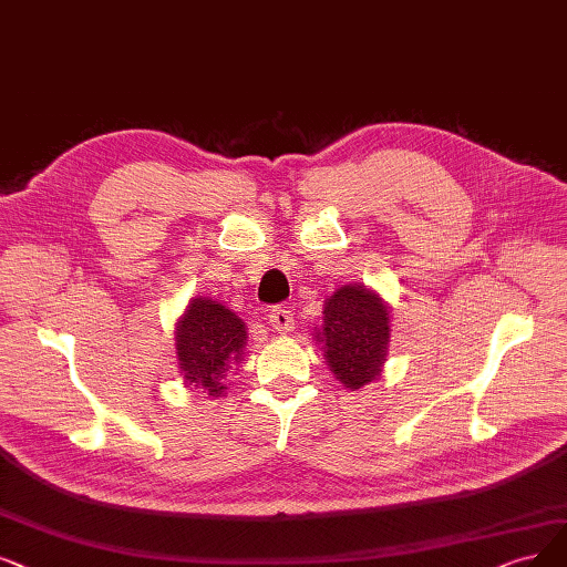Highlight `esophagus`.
Segmentation results:
<instances>
[{
    "label": "esophagus",
    "mask_w": 567,
    "mask_h": 567,
    "mask_svg": "<svg viewBox=\"0 0 567 567\" xmlns=\"http://www.w3.org/2000/svg\"><path fill=\"white\" fill-rule=\"evenodd\" d=\"M267 316H269V326L277 332H290L292 326H296V316H292V311L288 307H281V305L271 307Z\"/></svg>",
    "instance_id": "obj_1"
}]
</instances>
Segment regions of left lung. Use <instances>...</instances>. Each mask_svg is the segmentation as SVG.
Returning a JSON list of instances; mask_svg holds the SVG:
<instances>
[{"label": "left lung", "instance_id": "1", "mask_svg": "<svg viewBox=\"0 0 567 567\" xmlns=\"http://www.w3.org/2000/svg\"><path fill=\"white\" fill-rule=\"evenodd\" d=\"M389 309L365 286H344L326 302L323 342L326 360L347 389L374 381L386 360L391 337Z\"/></svg>", "mask_w": 567, "mask_h": 567}]
</instances>
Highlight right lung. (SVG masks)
I'll list each match as a JSON object with an SVG mask.
<instances>
[{"instance_id": "obj_1", "label": "right lung", "mask_w": 567, "mask_h": 567, "mask_svg": "<svg viewBox=\"0 0 567 567\" xmlns=\"http://www.w3.org/2000/svg\"><path fill=\"white\" fill-rule=\"evenodd\" d=\"M246 328L235 311L209 298H195L176 328V355L190 386L218 398L225 391V372L239 360Z\"/></svg>"}]
</instances>
